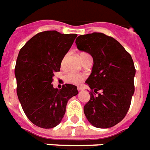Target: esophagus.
Listing matches in <instances>:
<instances>
[{"label": "esophagus", "instance_id": "34e87169", "mask_svg": "<svg viewBox=\"0 0 150 150\" xmlns=\"http://www.w3.org/2000/svg\"><path fill=\"white\" fill-rule=\"evenodd\" d=\"M77 90H79V91H80V90H83V88L81 87V86H78V87H77Z\"/></svg>", "mask_w": 150, "mask_h": 150}]
</instances>
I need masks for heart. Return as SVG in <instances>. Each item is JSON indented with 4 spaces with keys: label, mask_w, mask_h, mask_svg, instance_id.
Listing matches in <instances>:
<instances>
[{
    "label": "heart",
    "mask_w": 150,
    "mask_h": 150,
    "mask_svg": "<svg viewBox=\"0 0 150 150\" xmlns=\"http://www.w3.org/2000/svg\"><path fill=\"white\" fill-rule=\"evenodd\" d=\"M86 56H90V55L86 53V52H81L80 53V58L81 60L83 57H86ZM67 55H65L64 57H63L61 63H60V66L61 67H64L66 60H67ZM64 81L67 83H71V84H74V85H79L83 82V80L85 79L86 76L83 74H79V73L73 72V71H68L64 75Z\"/></svg>",
    "instance_id": "obj_1"
}]
</instances>
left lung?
Instances as JSON below:
<instances>
[{
    "label": "left lung",
    "mask_w": 150,
    "mask_h": 150,
    "mask_svg": "<svg viewBox=\"0 0 150 150\" xmlns=\"http://www.w3.org/2000/svg\"><path fill=\"white\" fill-rule=\"evenodd\" d=\"M75 43L93 59L92 73L86 81L91 91L83 108L85 116L96 127H112L125 117L131 105L135 75L132 57L120 42L103 33L80 35Z\"/></svg>",
    "instance_id": "obj_1"
}]
</instances>
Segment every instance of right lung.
<instances>
[{
  "label": "right lung",
  "instance_id": "1",
  "mask_svg": "<svg viewBox=\"0 0 150 150\" xmlns=\"http://www.w3.org/2000/svg\"><path fill=\"white\" fill-rule=\"evenodd\" d=\"M76 34L46 30L35 34L21 48L15 67L16 92L27 117L42 128H52L62 120L68 100L78 94L77 87L65 84L53 88L52 76L60 71L63 57L70 50Z\"/></svg>",
  "mask_w": 150,
  "mask_h": 150
}]
</instances>
